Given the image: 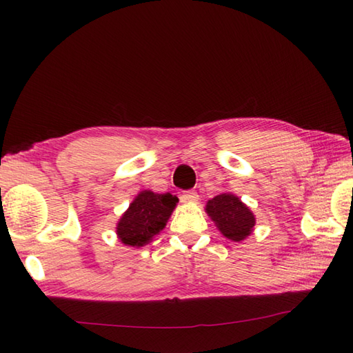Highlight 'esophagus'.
Wrapping results in <instances>:
<instances>
[{"label":"esophagus","mask_w":353,"mask_h":353,"mask_svg":"<svg viewBox=\"0 0 353 353\" xmlns=\"http://www.w3.org/2000/svg\"><path fill=\"white\" fill-rule=\"evenodd\" d=\"M181 199H182V201H197L199 194L196 191H183Z\"/></svg>","instance_id":"1"}]
</instances>
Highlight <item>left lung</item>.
<instances>
[{"label":"left lung","mask_w":353,"mask_h":353,"mask_svg":"<svg viewBox=\"0 0 353 353\" xmlns=\"http://www.w3.org/2000/svg\"><path fill=\"white\" fill-rule=\"evenodd\" d=\"M206 212L215 221L221 234L232 241H241L253 230V214L234 194H220L209 200Z\"/></svg>","instance_id":"left-lung-1"}]
</instances>
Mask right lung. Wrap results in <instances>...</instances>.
<instances>
[{"label":"right lung","mask_w":353,"mask_h":353,"mask_svg":"<svg viewBox=\"0 0 353 353\" xmlns=\"http://www.w3.org/2000/svg\"><path fill=\"white\" fill-rule=\"evenodd\" d=\"M179 199L171 194L142 191L118 223L117 234L127 245L142 247L165 228Z\"/></svg>","instance_id":"right-lung-1"}]
</instances>
